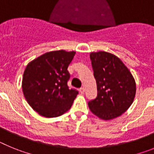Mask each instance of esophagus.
<instances>
[{
  "label": "esophagus",
  "instance_id": "1",
  "mask_svg": "<svg viewBox=\"0 0 154 154\" xmlns=\"http://www.w3.org/2000/svg\"><path fill=\"white\" fill-rule=\"evenodd\" d=\"M79 92H80V93H81V94H83L84 92H85V89H84L83 87H82V88H80V89H79Z\"/></svg>",
  "mask_w": 154,
  "mask_h": 154
}]
</instances>
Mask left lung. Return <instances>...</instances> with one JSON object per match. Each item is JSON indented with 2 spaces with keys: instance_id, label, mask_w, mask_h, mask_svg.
<instances>
[{
  "instance_id": "1",
  "label": "left lung",
  "mask_w": 154,
  "mask_h": 154,
  "mask_svg": "<svg viewBox=\"0 0 154 154\" xmlns=\"http://www.w3.org/2000/svg\"><path fill=\"white\" fill-rule=\"evenodd\" d=\"M90 59L97 85V96L88 103L90 110L100 119L119 116L133 103L136 82L123 62L106 52H92Z\"/></svg>"
}]
</instances>
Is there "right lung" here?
<instances>
[{
	"instance_id": "add662e5",
	"label": "right lung",
	"mask_w": 154,
	"mask_h": 154,
	"mask_svg": "<svg viewBox=\"0 0 154 154\" xmlns=\"http://www.w3.org/2000/svg\"><path fill=\"white\" fill-rule=\"evenodd\" d=\"M75 51L47 52L30 62L24 70L22 89L28 104L45 117H57L71 108L79 94L69 89L67 69Z\"/></svg>"
}]
</instances>
